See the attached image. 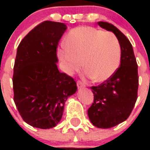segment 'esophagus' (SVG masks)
Instances as JSON below:
<instances>
[{"instance_id":"esophagus-1","label":"esophagus","mask_w":150,"mask_h":150,"mask_svg":"<svg viewBox=\"0 0 150 150\" xmlns=\"http://www.w3.org/2000/svg\"><path fill=\"white\" fill-rule=\"evenodd\" d=\"M76 86H77L78 89H81L85 87V84H84L83 83L81 82V81H77V83H76Z\"/></svg>"}]
</instances>
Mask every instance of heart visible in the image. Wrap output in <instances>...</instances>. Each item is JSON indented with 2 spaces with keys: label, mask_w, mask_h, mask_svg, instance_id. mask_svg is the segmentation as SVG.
I'll list each match as a JSON object with an SVG mask.
<instances>
[{
  "label": "heart",
  "mask_w": 150,
  "mask_h": 150,
  "mask_svg": "<svg viewBox=\"0 0 150 150\" xmlns=\"http://www.w3.org/2000/svg\"><path fill=\"white\" fill-rule=\"evenodd\" d=\"M65 44L57 50V57L68 74L80 70L83 62L87 76L96 82H104L112 76L120 64V44L110 32L80 27L69 33Z\"/></svg>",
  "instance_id": "1"
}]
</instances>
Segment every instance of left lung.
Returning a JSON list of instances; mask_svg holds the SVG:
<instances>
[{"label": "left lung", "instance_id": "obj_1", "mask_svg": "<svg viewBox=\"0 0 150 150\" xmlns=\"http://www.w3.org/2000/svg\"><path fill=\"white\" fill-rule=\"evenodd\" d=\"M100 28L114 33L121 48L120 66L112 76L97 86L90 87L94 100L88 117L97 128L108 129L125 121L137 100L139 86L138 66L132 44L115 26L100 21Z\"/></svg>", "mask_w": 150, "mask_h": 150}]
</instances>
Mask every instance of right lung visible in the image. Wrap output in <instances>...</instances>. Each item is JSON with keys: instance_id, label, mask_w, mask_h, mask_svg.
<instances>
[{"instance_id": "right-lung-1", "label": "right lung", "mask_w": 150, "mask_h": 150, "mask_svg": "<svg viewBox=\"0 0 150 150\" xmlns=\"http://www.w3.org/2000/svg\"><path fill=\"white\" fill-rule=\"evenodd\" d=\"M67 29L63 23L44 21L29 32L17 47L13 100L22 119L36 128L56 127L65 102L77 90L74 79L60 73L57 66V47Z\"/></svg>"}]
</instances>
